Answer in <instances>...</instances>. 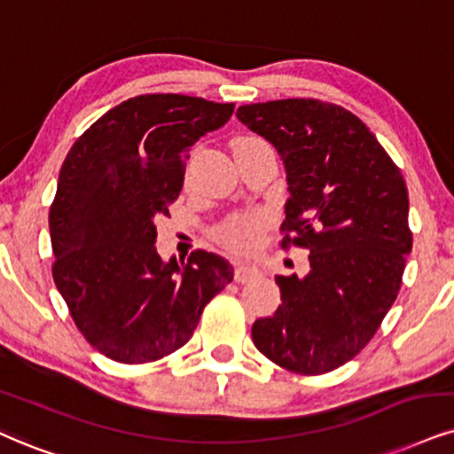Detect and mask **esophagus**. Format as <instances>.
<instances>
[{
    "label": "esophagus",
    "instance_id": "1",
    "mask_svg": "<svg viewBox=\"0 0 454 454\" xmlns=\"http://www.w3.org/2000/svg\"><path fill=\"white\" fill-rule=\"evenodd\" d=\"M256 278H261V270L256 265H244L242 262V265H238L236 271H233V279L239 284L253 282Z\"/></svg>",
    "mask_w": 454,
    "mask_h": 454
}]
</instances>
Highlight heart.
I'll list each match as a JSON object with an SVG mask.
<instances>
[{
  "mask_svg": "<svg viewBox=\"0 0 454 454\" xmlns=\"http://www.w3.org/2000/svg\"><path fill=\"white\" fill-rule=\"evenodd\" d=\"M256 221H233L231 225L225 227V242L236 250H246L253 248L256 244Z\"/></svg>",
  "mask_w": 454,
  "mask_h": 454,
  "instance_id": "obj_1",
  "label": "heart"
}]
</instances>
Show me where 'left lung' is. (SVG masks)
<instances>
[{"mask_svg": "<svg viewBox=\"0 0 454 454\" xmlns=\"http://www.w3.org/2000/svg\"><path fill=\"white\" fill-rule=\"evenodd\" d=\"M236 115L286 168L282 248L309 250L305 278H276L282 305L253 324V340L286 371L330 372L360 354L398 296L412 250L406 183L366 124L339 105L284 98Z\"/></svg>", "mask_w": 454, "mask_h": 454, "instance_id": "obj_1", "label": "left lung"}]
</instances>
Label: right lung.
<instances>
[{
	"mask_svg": "<svg viewBox=\"0 0 454 454\" xmlns=\"http://www.w3.org/2000/svg\"><path fill=\"white\" fill-rule=\"evenodd\" d=\"M233 103L141 94L73 143L50 206L52 276L94 349L121 364L170 356L233 279L227 259L195 250L161 261L155 221L170 216L189 149L225 126Z\"/></svg>",
	"mask_w": 454,
	"mask_h": 454,
	"instance_id": "1",
	"label": "right lung"
}]
</instances>
